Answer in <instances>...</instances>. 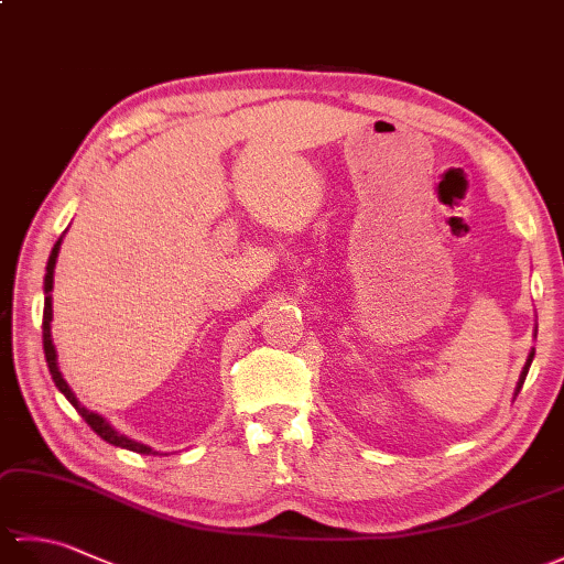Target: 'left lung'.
I'll use <instances>...</instances> for the list:
<instances>
[{"label": "left lung", "instance_id": "8db88e82", "mask_svg": "<svg viewBox=\"0 0 564 564\" xmlns=\"http://www.w3.org/2000/svg\"><path fill=\"white\" fill-rule=\"evenodd\" d=\"M531 364H533V351L529 354V361H525V366H523V370H521V378H519V386H517V394H519V390H521V386H523L525 376H529V368H531Z\"/></svg>", "mask_w": 564, "mask_h": 564}]
</instances>
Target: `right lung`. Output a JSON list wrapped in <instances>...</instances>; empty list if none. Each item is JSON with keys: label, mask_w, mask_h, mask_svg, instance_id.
Wrapping results in <instances>:
<instances>
[{"label": "right lung", "mask_w": 564, "mask_h": 564, "mask_svg": "<svg viewBox=\"0 0 564 564\" xmlns=\"http://www.w3.org/2000/svg\"><path fill=\"white\" fill-rule=\"evenodd\" d=\"M59 242H63V237L57 239L53 251H51V259H47V267H45V307H43V351H45V361H47V368H51V376H53V382L57 386V390L65 394V398L69 400V404L75 406V410L82 414L84 422H87L94 434L101 436L106 443H113V446L118 448H128V451H135V453H142V455H150L152 448L145 446V443H138L133 438H128L123 434H118V431L106 422L104 416H99L97 412H89L87 406H82L79 400L75 398V392L69 390L67 380L63 378V373H59L57 368V351H55V344H53V337H51V322H53V297H51V291H53V273H55V261H57V254H59Z\"/></svg>", "instance_id": "add662e5"}]
</instances>
